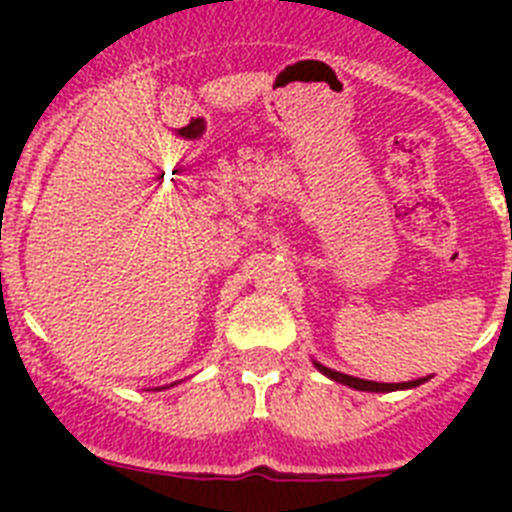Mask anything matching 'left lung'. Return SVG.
Returning a JSON list of instances; mask_svg holds the SVG:
<instances>
[{
    "label": "left lung",
    "instance_id": "8db88e82",
    "mask_svg": "<svg viewBox=\"0 0 512 512\" xmlns=\"http://www.w3.org/2000/svg\"><path fill=\"white\" fill-rule=\"evenodd\" d=\"M315 366H318V369L325 374V377L336 379V382L346 384V387H354V390H361V392H395V390H410V387H418L420 382H425V379H415V382H397V384L369 382V379H359V377H351V374L333 372V369H328V366L318 364V361H315Z\"/></svg>",
    "mask_w": 512,
    "mask_h": 512
}]
</instances>
